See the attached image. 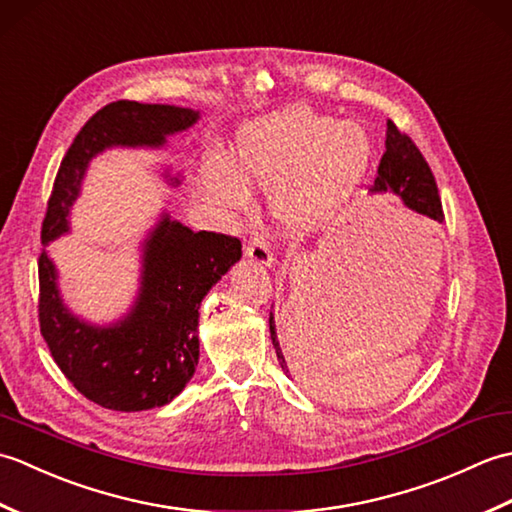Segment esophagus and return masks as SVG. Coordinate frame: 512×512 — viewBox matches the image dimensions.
<instances>
[{
	"label": "esophagus",
	"instance_id": "esophagus-1",
	"mask_svg": "<svg viewBox=\"0 0 512 512\" xmlns=\"http://www.w3.org/2000/svg\"><path fill=\"white\" fill-rule=\"evenodd\" d=\"M246 257L248 262H253L257 266H264V268L273 266V253H270V246L266 244L264 237L250 239L246 246Z\"/></svg>",
	"mask_w": 512,
	"mask_h": 512
}]
</instances>
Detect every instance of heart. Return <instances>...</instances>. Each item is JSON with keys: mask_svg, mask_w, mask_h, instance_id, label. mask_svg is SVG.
I'll return each instance as SVG.
<instances>
[{"mask_svg": "<svg viewBox=\"0 0 512 512\" xmlns=\"http://www.w3.org/2000/svg\"><path fill=\"white\" fill-rule=\"evenodd\" d=\"M372 138L354 121L290 107L239 127L228 167L209 162L204 195L226 211L244 209L246 189L270 191V209L288 233L308 235L339 217L361 189Z\"/></svg>", "mask_w": 512, "mask_h": 512, "instance_id": "heart-1", "label": "heart"}]
</instances>
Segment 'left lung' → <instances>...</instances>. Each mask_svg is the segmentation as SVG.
<instances>
[{"instance_id": "1", "label": "left lung", "mask_w": 512, "mask_h": 512, "mask_svg": "<svg viewBox=\"0 0 512 512\" xmlns=\"http://www.w3.org/2000/svg\"><path fill=\"white\" fill-rule=\"evenodd\" d=\"M369 193H394L409 211L429 217L433 222L442 220V202H440L436 180H433V173L427 165V160L422 158L418 147L413 145V140L407 134H402L391 121H387L385 154L380 158L376 180L372 184V189H369ZM268 323H270V339H273L275 352H277V361L281 369L288 374L290 369L277 339L273 310H270Z\"/></svg>"}]
</instances>
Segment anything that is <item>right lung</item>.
I'll return each mask as SVG.
<instances>
[{"label":"right lung","mask_w":512,"mask_h":512,"mask_svg":"<svg viewBox=\"0 0 512 512\" xmlns=\"http://www.w3.org/2000/svg\"><path fill=\"white\" fill-rule=\"evenodd\" d=\"M200 121V110L160 103L116 101L76 134L54 180L41 244L70 233L90 162L107 149H165L167 138ZM171 187L182 173L162 169ZM242 257L237 237L189 226L162 211L140 242L136 299L121 319L92 323L63 301L59 270L46 248L39 257V325L54 363L81 394L114 411H147L176 398L200 358V303Z\"/></svg>","instance_id":"1"}]
</instances>
